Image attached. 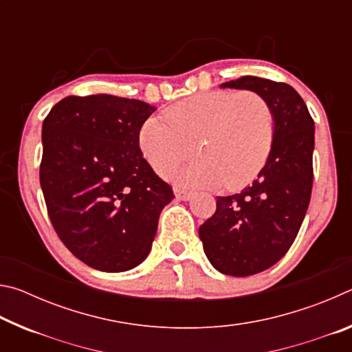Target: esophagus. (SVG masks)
Segmentation results:
<instances>
[{
    "label": "esophagus",
    "instance_id": "esophagus-1",
    "mask_svg": "<svg viewBox=\"0 0 352 352\" xmlns=\"http://www.w3.org/2000/svg\"><path fill=\"white\" fill-rule=\"evenodd\" d=\"M174 192H175V197L178 200H190V197H192V192H190V190H188V189L175 188Z\"/></svg>",
    "mask_w": 352,
    "mask_h": 352
}]
</instances>
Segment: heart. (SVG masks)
I'll return each instance as SVG.
<instances>
[{
    "label": "heart",
    "instance_id": "1",
    "mask_svg": "<svg viewBox=\"0 0 352 352\" xmlns=\"http://www.w3.org/2000/svg\"><path fill=\"white\" fill-rule=\"evenodd\" d=\"M151 116L140 132L141 152L160 175L187 157L198 141L201 160L168 175L180 186L241 189L264 168L275 135L272 105L262 94L206 91L178 100Z\"/></svg>",
    "mask_w": 352,
    "mask_h": 352
}]
</instances>
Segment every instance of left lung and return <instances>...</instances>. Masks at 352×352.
<instances>
[{"mask_svg": "<svg viewBox=\"0 0 352 352\" xmlns=\"http://www.w3.org/2000/svg\"><path fill=\"white\" fill-rule=\"evenodd\" d=\"M220 87L262 94L275 116L272 151L258 178L239 194L217 197L216 212L199 228L214 269L250 276L275 265L300 231L312 192L315 127L287 83L242 76Z\"/></svg>", "mask_w": 352, "mask_h": 352, "instance_id": "8db88e82", "label": "left lung"}]
</instances>
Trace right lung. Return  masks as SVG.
I'll return each instance as SVG.
<instances>
[{
    "label": "right lung",
    "mask_w": 352,
    "mask_h": 352,
    "mask_svg": "<svg viewBox=\"0 0 352 352\" xmlns=\"http://www.w3.org/2000/svg\"><path fill=\"white\" fill-rule=\"evenodd\" d=\"M157 110L111 94L68 96L43 121L40 184L57 236L83 264L127 272L151 253L174 192L140 148Z\"/></svg>",
    "instance_id": "obj_1"
}]
</instances>
